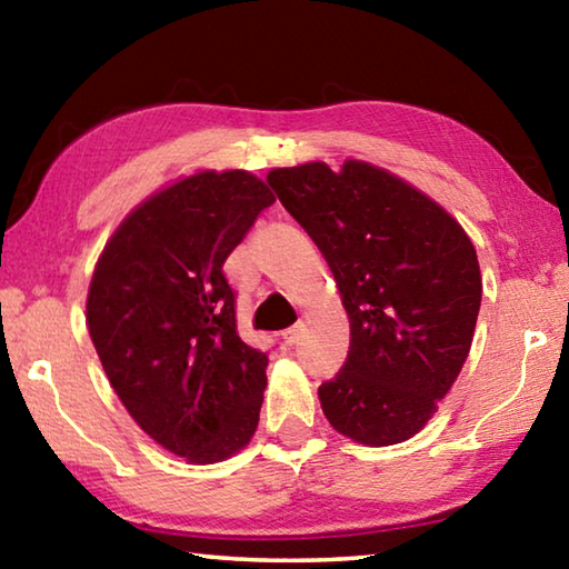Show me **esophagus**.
I'll use <instances>...</instances> for the list:
<instances>
[{
  "instance_id": "34e87169",
  "label": "esophagus",
  "mask_w": 569,
  "mask_h": 569,
  "mask_svg": "<svg viewBox=\"0 0 569 569\" xmlns=\"http://www.w3.org/2000/svg\"><path fill=\"white\" fill-rule=\"evenodd\" d=\"M303 323H296V326H291V329H286L281 336H283V341L288 343V346H296L298 341L303 339Z\"/></svg>"
}]
</instances>
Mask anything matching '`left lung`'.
<instances>
[{"mask_svg":"<svg viewBox=\"0 0 569 569\" xmlns=\"http://www.w3.org/2000/svg\"><path fill=\"white\" fill-rule=\"evenodd\" d=\"M268 186L329 263L351 323L321 409L359 445L407 441L435 417L475 336L481 273L455 218L393 172L346 160L273 168Z\"/></svg>","mask_w":569,"mask_h":569,"instance_id":"1","label":"left lung"}]
</instances>
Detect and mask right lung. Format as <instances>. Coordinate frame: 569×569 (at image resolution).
Listing matches in <instances>:
<instances>
[{
    "label": "right lung",
    "mask_w": 569,
    "mask_h": 569,
    "mask_svg": "<svg viewBox=\"0 0 569 569\" xmlns=\"http://www.w3.org/2000/svg\"><path fill=\"white\" fill-rule=\"evenodd\" d=\"M276 198L248 170H200L132 210L94 266L88 329L122 407L190 465L256 435L268 356L240 341L226 258Z\"/></svg>",
    "instance_id": "add662e5"
}]
</instances>
